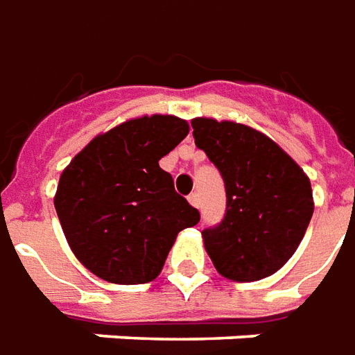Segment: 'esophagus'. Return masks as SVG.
Segmentation results:
<instances>
[{
  "mask_svg": "<svg viewBox=\"0 0 355 355\" xmlns=\"http://www.w3.org/2000/svg\"><path fill=\"white\" fill-rule=\"evenodd\" d=\"M189 202H191V206H195V208H200V195H198V193H191Z\"/></svg>",
  "mask_w": 355,
  "mask_h": 355,
  "instance_id": "34e87169",
  "label": "esophagus"
}]
</instances>
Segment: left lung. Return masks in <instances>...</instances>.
<instances>
[{"instance_id":"8db88e82","label":"left lung","mask_w":355,"mask_h":355,"mask_svg":"<svg viewBox=\"0 0 355 355\" xmlns=\"http://www.w3.org/2000/svg\"><path fill=\"white\" fill-rule=\"evenodd\" d=\"M191 125L195 145L225 183L222 223L202 231L214 268L239 283L270 277L291 260L310 225V178L277 143L250 125L214 118H193Z\"/></svg>"}]
</instances>
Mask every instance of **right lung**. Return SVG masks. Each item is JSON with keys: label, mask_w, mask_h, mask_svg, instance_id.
<instances>
[{"label": "right lung", "mask_w": 355, "mask_h": 355, "mask_svg": "<svg viewBox=\"0 0 355 355\" xmlns=\"http://www.w3.org/2000/svg\"><path fill=\"white\" fill-rule=\"evenodd\" d=\"M189 133L172 114L130 118L99 133L62 170L55 210L70 250L103 281L158 277L178 233L200 214L173 189L158 160Z\"/></svg>", "instance_id": "right-lung-1"}]
</instances>
